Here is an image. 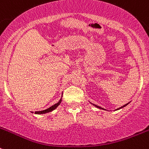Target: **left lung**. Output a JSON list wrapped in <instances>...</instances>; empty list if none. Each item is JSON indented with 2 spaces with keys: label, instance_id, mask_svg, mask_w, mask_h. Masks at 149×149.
<instances>
[{
  "label": "left lung",
  "instance_id": "obj_1",
  "mask_svg": "<svg viewBox=\"0 0 149 149\" xmlns=\"http://www.w3.org/2000/svg\"><path fill=\"white\" fill-rule=\"evenodd\" d=\"M91 104H92V102H90ZM128 104H129V102H128V103H127V104H125V105H124L123 106H122V107H120V108H117V109L116 110H119V109H121V108H124V107H125L126 106V105H127ZM92 105H95V107H96V108H100V109H102V110H105V109H104V108H101V107H100V106H98V105H95V104H92Z\"/></svg>",
  "mask_w": 149,
  "mask_h": 149
}]
</instances>
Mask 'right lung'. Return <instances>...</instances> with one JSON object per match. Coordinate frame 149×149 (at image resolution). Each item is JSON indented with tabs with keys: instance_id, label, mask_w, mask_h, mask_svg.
Listing matches in <instances>:
<instances>
[{
	"instance_id": "obj_1",
	"label": "right lung",
	"mask_w": 149,
	"mask_h": 149,
	"mask_svg": "<svg viewBox=\"0 0 149 149\" xmlns=\"http://www.w3.org/2000/svg\"><path fill=\"white\" fill-rule=\"evenodd\" d=\"M61 102H62V98L60 100V101H59L58 102H57L56 104H54V105H52V106L49 107V108H47V109H46V110H44V111H36V112H35V113H36V114H42V113H49V112H51V111H52L53 110H54L55 108H57V107L58 106L60 103H61ZM32 113H33V112H32Z\"/></svg>"
}]
</instances>
